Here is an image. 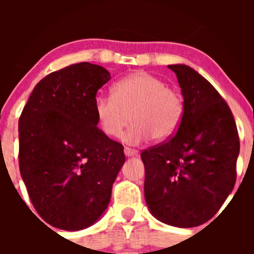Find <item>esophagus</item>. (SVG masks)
I'll use <instances>...</instances> for the list:
<instances>
[{
    "instance_id": "obj_1",
    "label": "esophagus",
    "mask_w": 254,
    "mask_h": 254,
    "mask_svg": "<svg viewBox=\"0 0 254 254\" xmlns=\"http://www.w3.org/2000/svg\"><path fill=\"white\" fill-rule=\"evenodd\" d=\"M124 153L127 156V157H130V156H136L137 150H135V148H131V147H124Z\"/></svg>"
}]
</instances>
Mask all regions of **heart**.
Listing matches in <instances>:
<instances>
[{"instance_id":"obj_1","label":"heart","mask_w":254,"mask_h":254,"mask_svg":"<svg viewBox=\"0 0 254 254\" xmlns=\"http://www.w3.org/2000/svg\"><path fill=\"white\" fill-rule=\"evenodd\" d=\"M94 113L107 136H119L131 119L134 124L125 134V141L140 143L153 137L163 142L175 136L181 127L184 99L163 79L137 71L119 79L113 96H97Z\"/></svg>"}]
</instances>
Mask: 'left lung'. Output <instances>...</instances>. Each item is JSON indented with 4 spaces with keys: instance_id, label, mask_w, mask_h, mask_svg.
I'll return each mask as SVG.
<instances>
[{
    "instance_id": "8db88e82",
    "label": "left lung",
    "mask_w": 254,
    "mask_h": 254,
    "mask_svg": "<svg viewBox=\"0 0 254 254\" xmlns=\"http://www.w3.org/2000/svg\"><path fill=\"white\" fill-rule=\"evenodd\" d=\"M184 98L178 131L141 152L145 199L153 216L195 227L220 210L236 183L240 139L226 101L187 65H170Z\"/></svg>"
}]
</instances>
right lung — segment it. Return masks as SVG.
<instances>
[{"instance_id": "obj_1", "label": "right lung", "mask_w": 254, "mask_h": 254, "mask_svg": "<svg viewBox=\"0 0 254 254\" xmlns=\"http://www.w3.org/2000/svg\"><path fill=\"white\" fill-rule=\"evenodd\" d=\"M111 79L89 63L49 73L18 122L19 171L33 206L51 226L86 229L108 206L125 162L122 143L97 127L94 99Z\"/></svg>"}]
</instances>
